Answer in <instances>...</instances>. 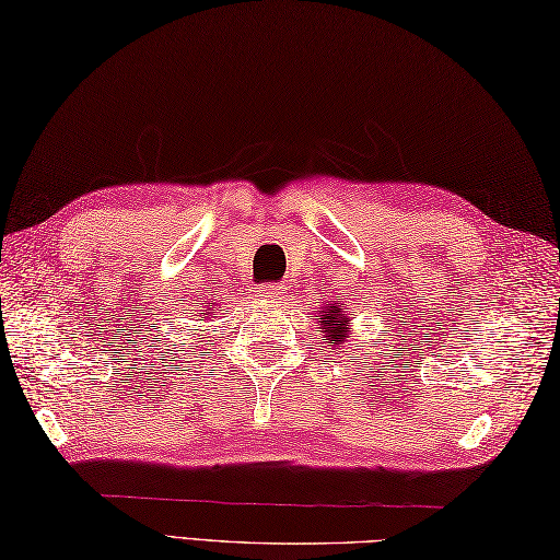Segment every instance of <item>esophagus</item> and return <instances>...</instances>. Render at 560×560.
I'll use <instances>...</instances> for the list:
<instances>
[{"label":"esophagus","mask_w":560,"mask_h":560,"mask_svg":"<svg viewBox=\"0 0 560 560\" xmlns=\"http://www.w3.org/2000/svg\"><path fill=\"white\" fill-rule=\"evenodd\" d=\"M259 295L265 301H281L283 299V287H279V283H265V287L259 289Z\"/></svg>","instance_id":"obj_1"}]
</instances>
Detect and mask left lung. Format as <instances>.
I'll use <instances>...</instances> for the list:
<instances>
[{
	"instance_id": "1",
	"label": "left lung",
	"mask_w": 560,
	"mask_h": 560,
	"mask_svg": "<svg viewBox=\"0 0 560 560\" xmlns=\"http://www.w3.org/2000/svg\"><path fill=\"white\" fill-rule=\"evenodd\" d=\"M315 317L319 319V331L327 337L329 347L343 343L351 329V319L347 317V307H343V303H329Z\"/></svg>"
}]
</instances>
